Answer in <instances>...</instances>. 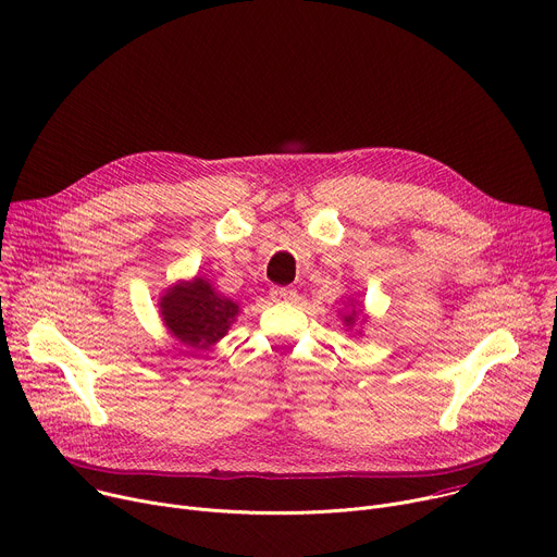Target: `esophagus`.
I'll return each instance as SVG.
<instances>
[{"label": "esophagus", "instance_id": "esophagus-1", "mask_svg": "<svg viewBox=\"0 0 557 557\" xmlns=\"http://www.w3.org/2000/svg\"><path fill=\"white\" fill-rule=\"evenodd\" d=\"M271 297L273 301H280V305H293V301H297V290L288 286H275L271 290Z\"/></svg>", "mask_w": 557, "mask_h": 557}]
</instances>
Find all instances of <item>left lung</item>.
Masks as SVG:
<instances>
[{
    "mask_svg": "<svg viewBox=\"0 0 557 557\" xmlns=\"http://www.w3.org/2000/svg\"><path fill=\"white\" fill-rule=\"evenodd\" d=\"M352 307V305H350ZM356 318H358V311L356 309H350L348 313H342V320H344V324L350 329L352 324H356Z\"/></svg>",
    "mask_w": 557,
    "mask_h": 557,
    "instance_id": "8db88e82",
    "label": "left lung"
}]
</instances>
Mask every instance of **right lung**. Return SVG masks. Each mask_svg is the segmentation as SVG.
<instances>
[{
	"label": "right lung",
	"mask_w": 557,
	"mask_h": 557,
	"mask_svg": "<svg viewBox=\"0 0 557 557\" xmlns=\"http://www.w3.org/2000/svg\"><path fill=\"white\" fill-rule=\"evenodd\" d=\"M160 313L171 335L190 348L205 350L228 333L239 307L220 295L209 280L195 277L171 286L162 295Z\"/></svg>",
	"instance_id": "obj_1"
}]
</instances>
